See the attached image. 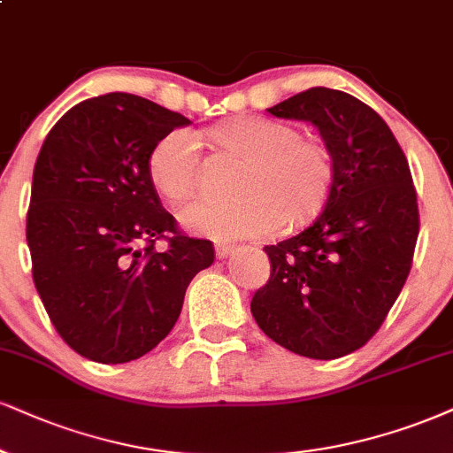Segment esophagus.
I'll return each instance as SVG.
<instances>
[{
  "instance_id": "esophagus-1",
  "label": "esophagus",
  "mask_w": 453,
  "mask_h": 453,
  "mask_svg": "<svg viewBox=\"0 0 453 453\" xmlns=\"http://www.w3.org/2000/svg\"><path fill=\"white\" fill-rule=\"evenodd\" d=\"M233 254L231 243H216V256L218 258H226V256Z\"/></svg>"
}]
</instances>
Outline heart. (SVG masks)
I'll return each mask as SVG.
<instances>
[{
  "label": "heart",
  "instance_id": "1",
  "mask_svg": "<svg viewBox=\"0 0 453 453\" xmlns=\"http://www.w3.org/2000/svg\"><path fill=\"white\" fill-rule=\"evenodd\" d=\"M218 147L245 159L235 201H197L180 214L184 226L218 239L269 237L309 220L326 203L334 180L332 155L321 142L269 117L243 115L210 132ZM197 134L176 127L155 142L147 170L172 203H184L199 182Z\"/></svg>",
  "mask_w": 453,
  "mask_h": 453
}]
</instances>
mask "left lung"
I'll use <instances>...</instances> for the list:
<instances>
[{
	"label": "left lung",
	"mask_w": 453,
	"mask_h": 453,
	"mask_svg": "<svg viewBox=\"0 0 453 453\" xmlns=\"http://www.w3.org/2000/svg\"><path fill=\"white\" fill-rule=\"evenodd\" d=\"M266 111L319 127L334 180L309 226L265 248L271 279L252 315L283 349L338 359L380 329L410 275L420 231L410 164L387 121L346 92L309 88Z\"/></svg>",
	"instance_id": "left-lung-1"
}]
</instances>
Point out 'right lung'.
Segmentation results:
<instances>
[{
  "mask_svg": "<svg viewBox=\"0 0 453 453\" xmlns=\"http://www.w3.org/2000/svg\"><path fill=\"white\" fill-rule=\"evenodd\" d=\"M191 121L126 92L83 100L56 121L33 170L27 243L33 281L58 336L98 363L155 349L184 292L214 262L184 235L149 178L155 142ZM165 241L157 250L154 243Z\"/></svg>",
  "mask_w": 453,
  "mask_h": 453,
  "instance_id": "add662e5",
  "label": "right lung"
}]
</instances>
